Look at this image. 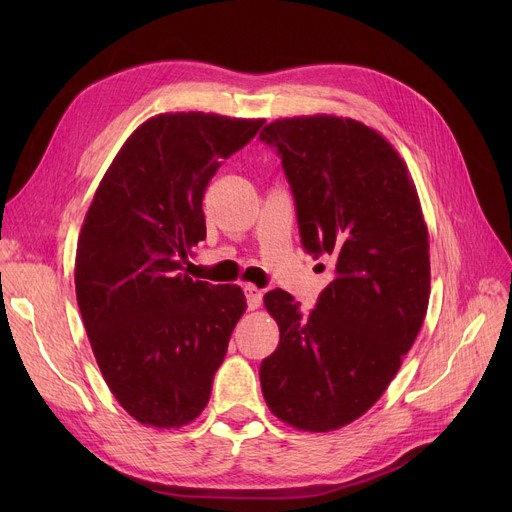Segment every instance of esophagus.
Here are the masks:
<instances>
[{
	"instance_id": "34e87169",
	"label": "esophagus",
	"mask_w": 512,
	"mask_h": 512,
	"mask_svg": "<svg viewBox=\"0 0 512 512\" xmlns=\"http://www.w3.org/2000/svg\"><path fill=\"white\" fill-rule=\"evenodd\" d=\"M245 294H247V303H249V309H257L263 301V292L253 286V284H245Z\"/></svg>"
}]
</instances>
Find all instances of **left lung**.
<instances>
[{"label":"left lung","mask_w":512,"mask_h":512,"mask_svg":"<svg viewBox=\"0 0 512 512\" xmlns=\"http://www.w3.org/2000/svg\"><path fill=\"white\" fill-rule=\"evenodd\" d=\"M259 139L282 157L305 251L336 267L309 313L286 290L263 297L280 344L261 361V392L280 421L332 432L378 402L423 326L427 226L407 164L363 122L280 118Z\"/></svg>","instance_id":"8db88e82"}]
</instances>
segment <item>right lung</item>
I'll return each instance as SVG.
<instances>
[{
  "instance_id": "right-lung-1",
  "label": "right lung",
  "mask_w": 512,
  "mask_h": 512,
  "mask_svg": "<svg viewBox=\"0 0 512 512\" xmlns=\"http://www.w3.org/2000/svg\"><path fill=\"white\" fill-rule=\"evenodd\" d=\"M261 118L170 112L134 130L78 234L74 284L107 388L143 425L172 429L207 407L245 292L184 274L205 238L203 195Z\"/></svg>"
}]
</instances>
